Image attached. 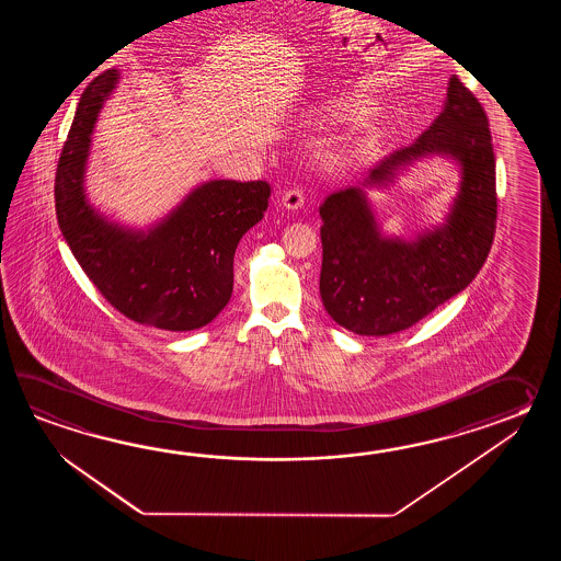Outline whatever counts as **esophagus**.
Wrapping results in <instances>:
<instances>
[{
  "mask_svg": "<svg viewBox=\"0 0 561 561\" xmlns=\"http://www.w3.org/2000/svg\"><path fill=\"white\" fill-rule=\"evenodd\" d=\"M302 204H305L302 191L290 188V191H286L285 194H283V206L288 208V210H298Z\"/></svg>",
  "mask_w": 561,
  "mask_h": 561,
  "instance_id": "obj_1",
  "label": "esophagus"
}]
</instances>
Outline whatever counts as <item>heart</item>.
I'll use <instances>...</instances> for the list:
<instances>
[{
	"instance_id": "1",
	"label": "heart",
	"mask_w": 561,
	"mask_h": 561,
	"mask_svg": "<svg viewBox=\"0 0 561 561\" xmlns=\"http://www.w3.org/2000/svg\"><path fill=\"white\" fill-rule=\"evenodd\" d=\"M369 114V107L365 106L355 95H331L307 112L309 122H355ZM375 150V136L370 131H360L358 136L348 138L346 142L339 144L329 154L331 167H351L360 160H367Z\"/></svg>"
}]
</instances>
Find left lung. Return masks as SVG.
<instances>
[{"mask_svg": "<svg viewBox=\"0 0 561 561\" xmlns=\"http://www.w3.org/2000/svg\"><path fill=\"white\" fill-rule=\"evenodd\" d=\"M431 154L459 164V194L445 225L411 242L382 237L363 188L334 192L322 203V305L346 331H405L467 288L488 259L497 218L495 156L485 110L457 76L430 128L381 160L363 186H385Z\"/></svg>", "mask_w": 561, "mask_h": 561, "instance_id": "8db88e82", "label": "left lung"}]
</instances>
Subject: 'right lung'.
<instances>
[{"instance_id": "right-lung-1", "label": "right lung", "mask_w": 561, "mask_h": 561, "mask_svg": "<svg viewBox=\"0 0 561 561\" xmlns=\"http://www.w3.org/2000/svg\"><path fill=\"white\" fill-rule=\"evenodd\" d=\"M118 80V70H107L80 98L56 170L58 225L114 309L160 331H194L227 307L234 252L263 218L271 186L264 180L204 182L148 230L119 227L95 213L85 198V162L95 119Z\"/></svg>"}]
</instances>
